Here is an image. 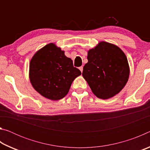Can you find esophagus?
Returning a JSON list of instances; mask_svg holds the SVG:
<instances>
[{
    "label": "esophagus",
    "instance_id": "esophagus-1",
    "mask_svg": "<svg viewBox=\"0 0 150 150\" xmlns=\"http://www.w3.org/2000/svg\"><path fill=\"white\" fill-rule=\"evenodd\" d=\"M79 70L81 71V73H82V72H83V67H82V66H81V67H79Z\"/></svg>",
    "mask_w": 150,
    "mask_h": 150
}]
</instances>
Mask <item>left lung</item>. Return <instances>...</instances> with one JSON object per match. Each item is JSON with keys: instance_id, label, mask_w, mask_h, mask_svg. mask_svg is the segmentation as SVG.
<instances>
[{"instance_id": "8db88e82", "label": "left lung", "mask_w": 150, "mask_h": 150, "mask_svg": "<svg viewBox=\"0 0 150 150\" xmlns=\"http://www.w3.org/2000/svg\"><path fill=\"white\" fill-rule=\"evenodd\" d=\"M88 63L83 77L92 92L101 99L117 95L124 87L130 75L128 59L117 45L100 42L88 51Z\"/></svg>"}]
</instances>
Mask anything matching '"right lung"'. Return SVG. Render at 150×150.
Returning <instances> with one entry per match:
<instances>
[{
	"mask_svg": "<svg viewBox=\"0 0 150 150\" xmlns=\"http://www.w3.org/2000/svg\"><path fill=\"white\" fill-rule=\"evenodd\" d=\"M81 74L80 70L73 67L71 59L54 43L38 51L30 63L29 78L32 87L52 100L64 97L73 81Z\"/></svg>",
	"mask_w": 150,
	"mask_h": 150,
	"instance_id": "obj_1",
	"label": "right lung"
}]
</instances>
